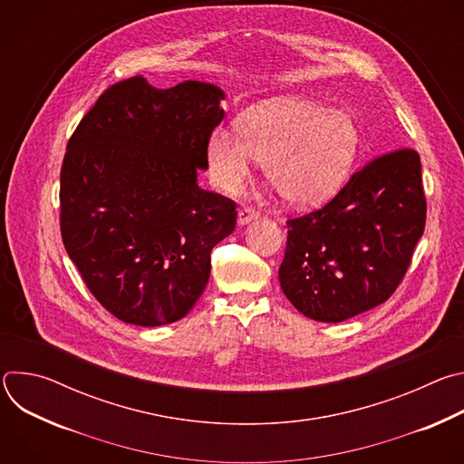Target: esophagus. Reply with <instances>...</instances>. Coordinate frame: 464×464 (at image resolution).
Instances as JSON below:
<instances>
[{
  "label": "esophagus",
  "instance_id": "34e87169",
  "mask_svg": "<svg viewBox=\"0 0 464 464\" xmlns=\"http://www.w3.org/2000/svg\"><path fill=\"white\" fill-rule=\"evenodd\" d=\"M255 218H256V211H255L253 208L244 206V208H240V209H238V224H240V226L249 224V222H251V220H255Z\"/></svg>",
  "mask_w": 464,
  "mask_h": 464
}]
</instances>
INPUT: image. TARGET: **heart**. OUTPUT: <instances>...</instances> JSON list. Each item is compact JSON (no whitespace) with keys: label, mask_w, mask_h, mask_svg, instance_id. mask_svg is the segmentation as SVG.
<instances>
[{"label":"heart","mask_w":464,"mask_h":464,"mask_svg":"<svg viewBox=\"0 0 464 464\" xmlns=\"http://www.w3.org/2000/svg\"><path fill=\"white\" fill-rule=\"evenodd\" d=\"M238 130L217 128L208 141L215 185L235 192L256 158L266 179L294 206H314L333 194L360 147L358 128L347 113L294 97L249 108Z\"/></svg>","instance_id":"1"}]
</instances>
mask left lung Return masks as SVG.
<instances>
[{"instance_id":"8db88e82","label":"left lung","mask_w":464,"mask_h":464,"mask_svg":"<svg viewBox=\"0 0 464 464\" xmlns=\"http://www.w3.org/2000/svg\"><path fill=\"white\" fill-rule=\"evenodd\" d=\"M279 281L306 317L340 323L387 301L426 226L420 156L394 149L354 172L324 208L290 218Z\"/></svg>"}]
</instances>
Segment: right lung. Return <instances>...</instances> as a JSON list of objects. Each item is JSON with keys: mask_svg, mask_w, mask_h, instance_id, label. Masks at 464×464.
Listing matches in <instances>:
<instances>
[{"mask_svg": "<svg viewBox=\"0 0 464 464\" xmlns=\"http://www.w3.org/2000/svg\"><path fill=\"white\" fill-rule=\"evenodd\" d=\"M218 86L158 90L136 75L110 86L68 141L60 170L63 247L93 297L140 326L174 323L200 299L211 251L237 204L198 187L222 122Z\"/></svg>", "mask_w": 464, "mask_h": 464, "instance_id": "add662e5", "label": "right lung"}]
</instances>
